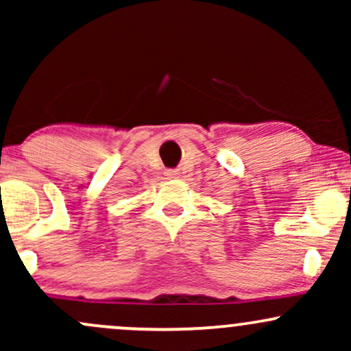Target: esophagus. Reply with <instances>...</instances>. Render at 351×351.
<instances>
[{
  "label": "esophagus",
  "mask_w": 351,
  "mask_h": 351,
  "mask_svg": "<svg viewBox=\"0 0 351 351\" xmlns=\"http://www.w3.org/2000/svg\"><path fill=\"white\" fill-rule=\"evenodd\" d=\"M165 176H167L168 180L178 178V176H180V171H178V170H167V171H165Z\"/></svg>",
  "instance_id": "obj_1"
}]
</instances>
